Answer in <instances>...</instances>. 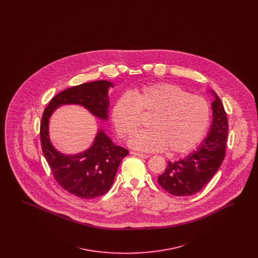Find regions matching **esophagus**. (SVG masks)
<instances>
[{
    "label": "esophagus",
    "instance_id": "esophagus-1",
    "mask_svg": "<svg viewBox=\"0 0 258 258\" xmlns=\"http://www.w3.org/2000/svg\"><path fill=\"white\" fill-rule=\"evenodd\" d=\"M131 154L134 155V156H136V157L142 158V159H148V158H149V156L146 155V154H141V153H137V152H132Z\"/></svg>",
    "mask_w": 258,
    "mask_h": 258
}]
</instances>
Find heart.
I'll return each mask as SVG.
<instances>
[{
	"mask_svg": "<svg viewBox=\"0 0 258 258\" xmlns=\"http://www.w3.org/2000/svg\"><path fill=\"white\" fill-rule=\"evenodd\" d=\"M141 115L152 116L147 123L150 130L136 134L130 145L145 152L166 150L169 155H179L191 151L201 141L211 111L205 98L180 87L148 85L115 101L111 121L117 135L121 138L134 135L140 126Z\"/></svg>",
	"mask_w": 258,
	"mask_h": 258,
	"instance_id": "obj_1",
	"label": "heart"
}]
</instances>
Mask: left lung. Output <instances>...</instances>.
<instances>
[{"label":"left lung","instance_id":"obj_1","mask_svg":"<svg viewBox=\"0 0 258 258\" xmlns=\"http://www.w3.org/2000/svg\"><path fill=\"white\" fill-rule=\"evenodd\" d=\"M213 121L207 137L197 151L183 160L169 161L158 178L160 186L175 197H189L200 191L219 170L225 156L228 121L221 98L211 91Z\"/></svg>","mask_w":258,"mask_h":258}]
</instances>
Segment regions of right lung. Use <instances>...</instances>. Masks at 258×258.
Returning a JSON list of instances; mask_svg holds the SVG:
<instances>
[{"mask_svg": "<svg viewBox=\"0 0 258 258\" xmlns=\"http://www.w3.org/2000/svg\"><path fill=\"white\" fill-rule=\"evenodd\" d=\"M113 84L99 80L61 91L50 100L40 123L41 149L55 180L75 197L92 199L105 195L114 182L118 167L128 151L115 145L110 138L98 131L93 145L77 155H63L52 146L49 139V118L63 104L84 106L101 120L108 119V89Z\"/></svg>", "mask_w": 258, "mask_h": 258, "instance_id": "1", "label": "right lung"}]
</instances>
